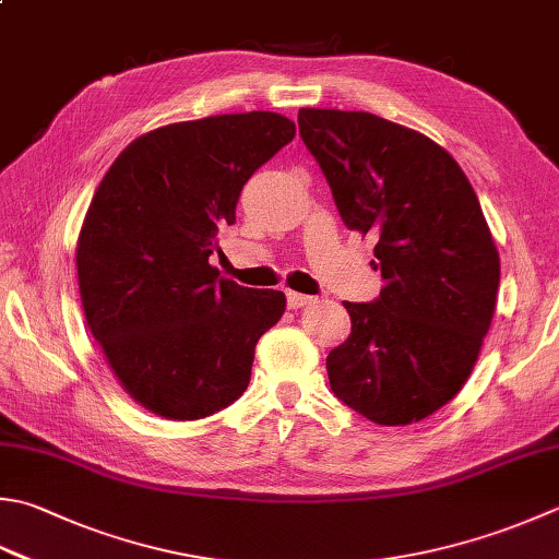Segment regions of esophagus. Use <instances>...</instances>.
I'll list each match as a JSON object with an SVG mask.
<instances>
[{
	"label": "esophagus",
	"mask_w": 559,
	"mask_h": 559,
	"mask_svg": "<svg viewBox=\"0 0 559 559\" xmlns=\"http://www.w3.org/2000/svg\"><path fill=\"white\" fill-rule=\"evenodd\" d=\"M286 300H288V308L298 310V308H305V305H312V300H314V298H310V295H302V293L288 290V293H286Z\"/></svg>",
	"instance_id": "1"
}]
</instances>
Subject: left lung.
Instances as JSON below:
<instances>
[{
  "instance_id": "8db88e82",
  "label": "left lung",
  "mask_w": 559,
  "mask_h": 559,
  "mask_svg": "<svg viewBox=\"0 0 559 559\" xmlns=\"http://www.w3.org/2000/svg\"><path fill=\"white\" fill-rule=\"evenodd\" d=\"M300 138L348 229L373 235L385 278L373 302H344L352 334L326 356L334 395L382 426L421 421L477 364L499 290V251L448 152L366 111L300 108Z\"/></svg>"
}]
</instances>
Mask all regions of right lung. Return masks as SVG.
<instances>
[{
	"mask_svg": "<svg viewBox=\"0 0 559 559\" xmlns=\"http://www.w3.org/2000/svg\"><path fill=\"white\" fill-rule=\"evenodd\" d=\"M293 138L271 111L183 120L130 142L98 183L74 257L84 317L120 388L157 417L233 404L286 312L281 290L237 286L207 257L242 186Z\"/></svg>",
	"mask_w": 559,
	"mask_h": 559,
	"instance_id": "1",
	"label": "right lung"
}]
</instances>
